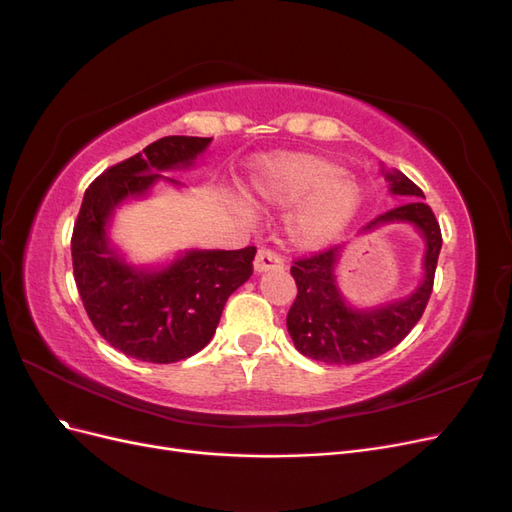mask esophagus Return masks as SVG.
<instances>
[{
  "label": "esophagus",
  "mask_w": 512,
  "mask_h": 512,
  "mask_svg": "<svg viewBox=\"0 0 512 512\" xmlns=\"http://www.w3.org/2000/svg\"><path fill=\"white\" fill-rule=\"evenodd\" d=\"M284 269V258L277 256L275 252L269 250H260L254 258V271L256 273H267V271H277Z\"/></svg>",
  "instance_id": "obj_1"
}]
</instances>
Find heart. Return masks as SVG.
Segmentation results:
<instances>
[{
  "mask_svg": "<svg viewBox=\"0 0 512 512\" xmlns=\"http://www.w3.org/2000/svg\"><path fill=\"white\" fill-rule=\"evenodd\" d=\"M250 196L265 209H292L286 235L301 250H320L344 235L363 205V190L337 160L320 153L286 151L256 164ZM232 209L243 220L252 209L235 200Z\"/></svg>",
  "mask_w": 512,
  "mask_h": 512,
  "instance_id": "obj_1",
  "label": "heart"
}]
</instances>
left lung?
<instances>
[{"mask_svg":"<svg viewBox=\"0 0 512 512\" xmlns=\"http://www.w3.org/2000/svg\"><path fill=\"white\" fill-rule=\"evenodd\" d=\"M382 175L389 181V192L404 198V203L365 224L359 235H367L386 224L412 226L425 243L423 277L404 299L374 307H356L344 297L337 284V265L346 243L294 262L290 273L299 292L286 316V327L294 348L314 361L354 365L389 352L421 320L431 297L442 247L440 224L429 205L423 203V190L404 173L382 168Z\"/></svg>","mask_w":512,"mask_h":512,"instance_id":"8db88e82","label":"left lung"}]
</instances>
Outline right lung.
I'll return each instance as SVG.
<instances>
[{"label":"right lung","instance_id":"add662e5","mask_svg":"<svg viewBox=\"0 0 512 512\" xmlns=\"http://www.w3.org/2000/svg\"><path fill=\"white\" fill-rule=\"evenodd\" d=\"M213 138L164 136L89 185L72 232L76 288L108 344L145 363H177L203 350L228 297L252 275L256 247L183 250L162 265H134L111 241L115 209L147 198L188 170Z\"/></svg>","mask_w":512,"mask_h":512}]
</instances>
